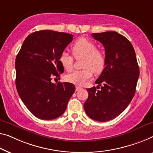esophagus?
Here are the masks:
<instances>
[{
	"label": "esophagus",
	"instance_id": "esophagus-1",
	"mask_svg": "<svg viewBox=\"0 0 153 153\" xmlns=\"http://www.w3.org/2000/svg\"><path fill=\"white\" fill-rule=\"evenodd\" d=\"M82 87H80V86H76V91H79V90H81L82 89Z\"/></svg>",
	"mask_w": 153,
	"mask_h": 153
}]
</instances>
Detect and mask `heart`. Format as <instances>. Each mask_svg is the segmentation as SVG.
<instances>
[{
    "label": "heart",
    "instance_id": "b5f03b06",
    "mask_svg": "<svg viewBox=\"0 0 153 153\" xmlns=\"http://www.w3.org/2000/svg\"><path fill=\"white\" fill-rule=\"evenodd\" d=\"M72 53L77 59L82 58V70L74 71L65 77L66 80L76 85H84L93 76V71L100 74L103 71L106 65V56L101 50L97 49L95 42L86 38H82L72 46ZM59 62L65 70L70 71L74 65V58L63 51L59 57Z\"/></svg>",
    "mask_w": 153,
    "mask_h": 153
}]
</instances>
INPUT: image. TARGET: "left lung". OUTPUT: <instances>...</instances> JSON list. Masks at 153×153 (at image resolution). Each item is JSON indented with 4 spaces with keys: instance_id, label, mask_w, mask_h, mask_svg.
<instances>
[{
    "instance_id": "obj_1",
    "label": "left lung",
    "mask_w": 153,
    "mask_h": 153,
    "mask_svg": "<svg viewBox=\"0 0 153 153\" xmlns=\"http://www.w3.org/2000/svg\"><path fill=\"white\" fill-rule=\"evenodd\" d=\"M92 36L105 49V68L95 81L103 86L97 91L95 87L86 89L88 97L84 108L91 119L106 122L122 113L133 98L140 69L135 49L124 36L106 31Z\"/></svg>"
}]
</instances>
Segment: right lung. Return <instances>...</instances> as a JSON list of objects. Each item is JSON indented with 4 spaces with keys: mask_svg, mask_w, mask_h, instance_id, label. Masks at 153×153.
<instances>
[{
    "mask_svg": "<svg viewBox=\"0 0 153 153\" xmlns=\"http://www.w3.org/2000/svg\"><path fill=\"white\" fill-rule=\"evenodd\" d=\"M71 34L51 30L35 31L25 40L16 58V86L29 111L41 120H53L65 113L75 92L69 82H51L64 69L59 57L74 39Z\"/></svg>",
    "mask_w": 153,
    "mask_h": 153,
    "instance_id": "right-lung-1",
    "label": "right lung"
}]
</instances>
